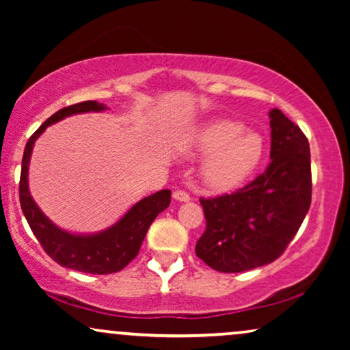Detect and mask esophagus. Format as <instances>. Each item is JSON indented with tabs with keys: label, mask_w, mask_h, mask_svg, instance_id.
<instances>
[{
	"label": "esophagus",
	"mask_w": 350,
	"mask_h": 350,
	"mask_svg": "<svg viewBox=\"0 0 350 350\" xmlns=\"http://www.w3.org/2000/svg\"><path fill=\"white\" fill-rule=\"evenodd\" d=\"M174 199L178 200V202H188V200H189L191 198H189V194L186 193V191H183V189H176L175 193H174Z\"/></svg>",
	"instance_id": "1"
}]
</instances>
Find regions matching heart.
Masks as SVG:
<instances>
[{
	"instance_id": "heart-1",
	"label": "heart",
	"mask_w": 350,
	"mask_h": 350,
	"mask_svg": "<svg viewBox=\"0 0 350 350\" xmlns=\"http://www.w3.org/2000/svg\"><path fill=\"white\" fill-rule=\"evenodd\" d=\"M191 152L208 154L202 178L213 189H231L242 183L262 156L260 133L243 131L241 122L218 119L205 124L191 137Z\"/></svg>"
}]
</instances>
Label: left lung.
<instances>
[{"mask_svg": "<svg viewBox=\"0 0 350 350\" xmlns=\"http://www.w3.org/2000/svg\"><path fill=\"white\" fill-rule=\"evenodd\" d=\"M271 162L232 194L200 199L205 231L196 255L219 272H243L275 261L310 207L309 142L280 109H271Z\"/></svg>", "mask_w": 350, "mask_h": 350, "instance_id": "8db88e82", "label": "left lung"}]
</instances>
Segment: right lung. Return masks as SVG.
I'll return each instance as SVG.
<instances>
[{"mask_svg": "<svg viewBox=\"0 0 350 350\" xmlns=\"http://www.w3.org/2000/svg\"><path fill=\"white\" fill-rule=\"evenodd\" d=\"M105 109H108L107 105L89 100V102H81L62 108L55 114H52L27 142L22 157L21 185H18L22 212L44 252L60 266L79 272H88V274H113V272L124 269L138 255L143 239L154 218L169 207L172 194L169 189H162L138 200L113 226L94 234H73L65 231V229L55 226L41 212L28 189V167H30L35 142L51 124L59 122L73 114L90 111L98 113Z\"/></svg>", "mask_w": 350, "mask_h": 350, "instance_id": "right-lung-1", "label": "right lung"}]
</instances>
